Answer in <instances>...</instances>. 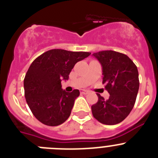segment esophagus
Segmentation results:
<instances>
[{
  "label": "esophagus",
  "instance_id": "1",
  "mask_svg": "<svg viewBox=\"0 0 158 158\" xmlns=\"http://www.w3.org/2000/svg\"><path fill=\"white\" fill-rule=\"evenodd\" d=\"M89 93V92L87 91V90H84V89H81V94L86 95V94H88Z\"/></svg>",
  "mask_w": 158,
  "mask_h": 158
}]
</instances>
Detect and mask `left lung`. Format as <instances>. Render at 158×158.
<instances>
[{
  "mask_svg": "<svg viewBox=\"0 0 158 158\" xmlns=\"http://www.w3.org/2000/svg\"><path fill=\"white\" fill-rule=\"evenodd\" d=\"M93 55L101 64L103 84L110 94L104 100L97 93L98 101L92 106L93 117L106 125L119 123L135 104L139 89L137 66L126 54L116 51H103Z\"/></svg>",
  "mask_w": 158,
  "mask_h": 158,
  "instance_id": "1",
  "label": "left lung"
}]
</instances>
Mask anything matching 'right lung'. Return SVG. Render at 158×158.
<instances>
[{
    "mask_svg": "<svg viewBox=\"0 0 158 158\" xmlns=\"http://www.w3.org/2000/svg\"><path fill=\"white\" fill-rule=\"evenodd\" d=\"M89 52L53 49L33 61L23 80L25 99L32 114L47 126H58L69 117L78 89L67 93L61 81L68 80L75 64Z\"/></svg>",
    "mask_w": 158,
    "mask_h": 158,
    "instance_id": "add662e5",
    "label": "right lung"
}]
</instances>
